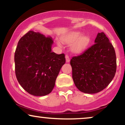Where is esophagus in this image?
<instances>
[{
	"mask_svg": "<svg viewBox=\"0 0 125 125\" xmlns=\"http://www.w3.org/2000/svg\"><path fill=\"white\" fill-rule=\"evenodd\" d=\"M65 58H66V62H70V58H69V56L68 54H66Z\"/></svg>",
	"mask_w": 125,
	"mask_h": 125,
	"instance_id": "34e87169",
	"label": "esophagus"
}]
</instances>
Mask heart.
Here are the masks:
<instances>
[{"instance_id":"b5f03b06","label":"heart","mask_w":125,"mask_h":125,"mask_svg":"<svg viewBox=\"0 0 125 125\" xmlns=\"http://www.w3.org/2000/svg\"><path fill=\"white\" fill-rule=\"evenodd\" d=\"M79 31H73L62 38V41L66 44H73L72 45V50L74 52L79 53L86 48L90 42L89 35H83Z\"/></svg>"}]
</instances>
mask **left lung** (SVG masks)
Masks as SVG:
<instances>
[{"label": "left lung", "instance_id": "8db88e82", "mask_svg": "<svg viewBox=\"0 0 125 125\" xmlns=\"http://www.w3.org/2000/svg\"><path fill=\"white\" fill-rule=\"evenodd\" d=\"M71 65L77 88L85 94H96L105 89L115 75V51L104 33H98L94 44L72 57Z\"/></svg>", "mask_w": 125, "mask_h": 125}]
</instances>
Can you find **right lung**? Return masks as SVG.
<instances>
[{"instance_id":"obj_1","label":"right lung","mask_w":125,"mask_h":125,"mask_svg":"<svg viewBox=\"0 0 125 125\" xmlns=\"http://www.w3.org/2000/svg\"><path fill=\"white\" fill-rule=\"evenodd\" d=\"M53 41L39 32L29 31L18 42L15 53V73L21 86L37 96L49 94L62 66L64 54L52 52Z\"/></svg>"}]
</instances>
